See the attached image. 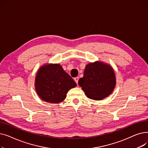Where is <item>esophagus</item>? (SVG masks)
<instances>
[{
	"mask_svg": "<svg viewBox=\"0 0 148 148\" xmlns=\"http://www.w3.org/2000/svg\"><path fill=\"white\" fill-rule=\"evenodd\" d=\"M74 81L75 82V83L78 84V82H79V78L78 77H75V78H74Z\"/></svg>",
	"mask_w": 148,
	"mask_h": 148,
	"instance_id": "34e87169",
	"label": "esophagus"
}]
</instances>
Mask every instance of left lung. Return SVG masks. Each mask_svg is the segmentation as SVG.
<instances>
[{
  "label": "left lung",
  "instance_id": "obj_1",
  "mask_svg": "<svg viewBox=\"0 0 148 148\" xmlns=\"http://www.w3.org/2000/svg\"><path fill=\"white\" fill-rule=\"evenodd\" d=\"M116 75L111 65L102 61L87 64L79 84L88 98L101 100L109 96L115 88Z\"/></svg>",
  "mask_w": 148,
  "mask_h": 148
}]
</instances>
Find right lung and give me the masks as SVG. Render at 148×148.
<instances>
[{"label":"right lung","instance_id":"1","mask_svg":"<svg viewBox=\"0 0 148 148\" xmlns=\"http://www.w3.org/2000/svg\"><path fill=\"white\" fill-rule=\"evenodd\" d=\"M76 86V83L59 64H45L39 68L35 77L37 94L50 103L62 102L68 90Z\"/></svg>","mask_w":148,"mask_h":148}]
</instances>
